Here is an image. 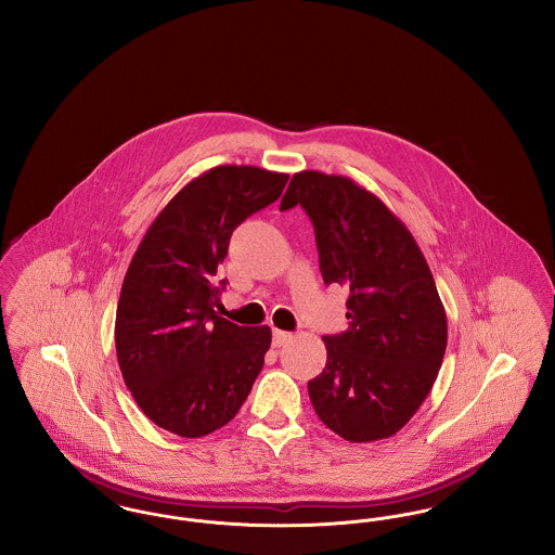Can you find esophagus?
Returning a JSON list of instances; mask_svg holds the SVG:
<instances>
[{"mask_svg":"<svg viewBox=\"0 0 555 555\" xmlns=\"http://www.w3.org/2000/svg\"><path fill=\"white\" fill-rule=\"evenodd\" d=\"M291 339H293V335L291 333H287V331H274L272 333V345L274 347H283V345L289 344Z\"/></svg>","mask_w":555,"mask_h":555,"instance_id":"esophagus-1","label":"esophagus"}]
</instances>
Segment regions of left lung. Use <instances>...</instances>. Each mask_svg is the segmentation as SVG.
I'll return each mask as SVG.
<instances>
[{"instance_id": "1", "label": "left lung", "mask_w": 555, "mask_h": 555, "mask_svg": "<svg viewBox=\"0 0 555 555\" xmlns=\"http://www.w3.org/2000/svg\"><path fill=\"white\" fill-rule=\"evenodd\" d=\"M301 206L317 233L326 285L349 291L341 335H326V366L308 383L318 418L351 443L410 423L448 347V318L418 243L376 195L347 177L293 175L281 210Z\"/></svg>"}]
</instances>
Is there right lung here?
Listing matches in <instances>:
<instances>
[{
	"label": "right lung",
	"mask_w": 555,
	"mask_h": 555,
	"mask_svg": "<svg viewBox=\"0 0 555 555\" xmlns=\"http://www.w3.org/2000/svg\"><path fill=\"white\" fill-rule=\"evenodd\" d=\"M289 175L216 166L159 211L127 270L116 310V356L137 405L159 428L195 439L231 423L264 366L268 326L216 314L229 241L276 202Z\"/></svg>",
	"instance_id": "1"
}]
</instances>
